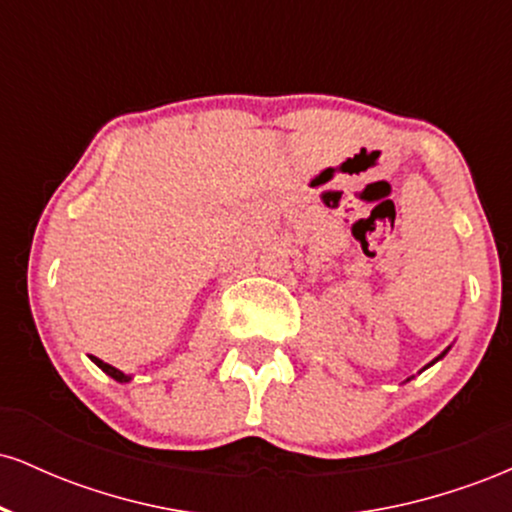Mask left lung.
I'll use <instances>...</instances> for the list:
<instances>
[{"label": "left lung", "mask_w": 512, "mask_h": 512, "mask_svg": "<svg viewBox=\"0 0 512 512\" xmlns=\"http://www.w3.org/2000/svg\"><path fill=\"white\" fill-rule=\"evenodd\" d=\"M445 354H448V349H445V351H443V354H440V356H438V358H443V356H445ZM438 358H436V361H438ZM436 361H431V363H436ZM431 363H428V366H431ZM428 366H426V368H428Z\"/></svg>", "instance_id": "8db88e82"}]
</instances>
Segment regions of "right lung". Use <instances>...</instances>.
I'll return each mask as SVG.
<instances>
[{
  "instance_id": "1",
  "label": "right lung",
  "mask_w": 512,
  "mask_h": 512,
  "mask_svg": "<svg viewBox=\"0 0 512 512\" xmlns=\"http://www.w3.org/2000/svg\"><path fill=\"white\" fill-rule=\"evenodd\" d=\"M91 361H93V363H96V366H98V368H101V370H103V373H108V375H110V378H113V380H117V383H129V380H132V378H129V375H125V373H122V370H117V368H113V366H110V363H103V361H101V358L91 356Z\"/></svg>"
}]
</instances>
